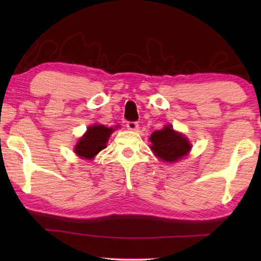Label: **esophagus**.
<instances>
[{"mask_svg":"<svg viewBox=\"0 0 261 261\" xmlns=\"http://www.w3.org/2000/svg\"><path fill=\"white\" fill-rule=\"evenodd\" d=\"M126 127L130 131H137V130H138V127H139V124L137 122H127Z\"/></svg>","mask_w":261,"mask_h":261,"instance_id":"1","label":"esophagus"}]
</instances>
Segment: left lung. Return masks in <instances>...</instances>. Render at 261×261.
Returning a JSON list of instances; mask_svg holds the SVG:
<instances>
[{"label": "left lung", "instance_id": "left-lung-1", "mask_svg": "<svg viewBox=\"0 0 261 261\" xmlns=\"http://www.w3.org/2000/svg\"><path fill=\"white\" fill-rule=\"evenodd\" d=\"M154 155L166 162H176L188 155L191 144L184 135L176 132L173 125H166L162 130L154 131L149 137Z\"/></svg>", "mask_w": 261, "mask_h": 261}]
</instances>
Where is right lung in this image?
I'll list each match as a JSON object with an SVG mask.
<instances>
[{"label":"right lung","instance_id":"add662e5","mask_svg":"<svg viewBox=\"0 0 261 261\" xmlns=\"http://www.w3.org/2000/svg\"><path fill=\"white\" fill-rule=\"evenodd\" d=\"M113 131V127H107L101 124L88 126L85 135L79 139L74 146V153L79 158L92 160L100 151L106 148V144Z\"/></svg>","mask_w":261,"mask_h":261}]
</instances>
